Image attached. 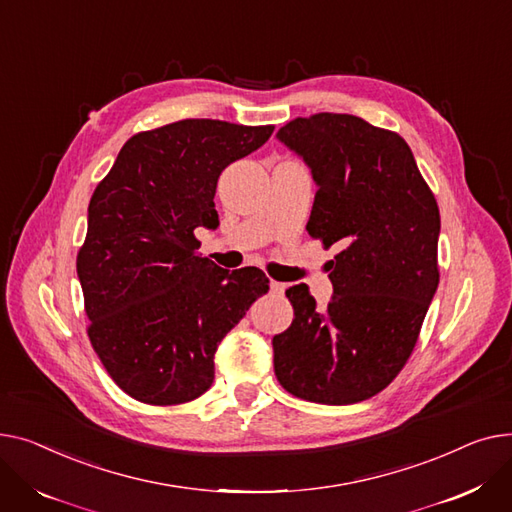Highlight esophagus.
<instances>
[{
  "label": "esophagus",
  "mask_w": 512,
  "mask_h": 512,
  "mask_svg": "<svg viewBox=\"0 0 512 512\" xmlns=\"http://www.w3.org/2000/svg\"><path fill=\"white\" fill-rule=\"evenodd\" d=\"M285 289H287V285L285 283H281V281H270V291H273L275 295H283L285 293Z\"/></svg>",
  "instance_id": "34e87169"
}]
</instances>
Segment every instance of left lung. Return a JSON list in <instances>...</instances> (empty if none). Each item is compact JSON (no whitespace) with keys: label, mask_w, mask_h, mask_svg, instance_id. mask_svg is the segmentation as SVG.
<instances>
[{"label":"left lung","mask_w":512,"mask_h":512,"mask_svg":"<svg viewBox=\"0 0 512 512\" xmlns=\"http://www.w3.org/2000/svg\"><path fill=\"white\" fill-rule=\"evenodd\" d=\"M277 138L318 186L308 233L341 248L326 310L304 283L285 291L295 318L273 339L277 380L312 403L366 401L407 364L436 293V198L407 142L362 117H297Z\"/></svg>","instance_id":"left-lung-1"}]
</instances>
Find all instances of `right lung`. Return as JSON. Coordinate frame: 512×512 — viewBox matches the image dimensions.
Here are the masks:
<instances>
[{
    "label": "right lung",
    "instance_id": "add662e5",
    "mask_svg": "<svg viewBox=\"0 0 512 512\" xmlns=\"http://www.w3.org/2000/svg\"><path fill=\"white\" fill-rule=\"evenodd\" d=\"M275 126L182 119L134 134L88 204L76 258L88 339L113 382L148 405L198 399L223 337L268 291L256 266L229 273L196 254L215 229L219 175Z\"/></svg>",
    "mask_w": 512,
    "mask_h": 512
}]
</instances>
